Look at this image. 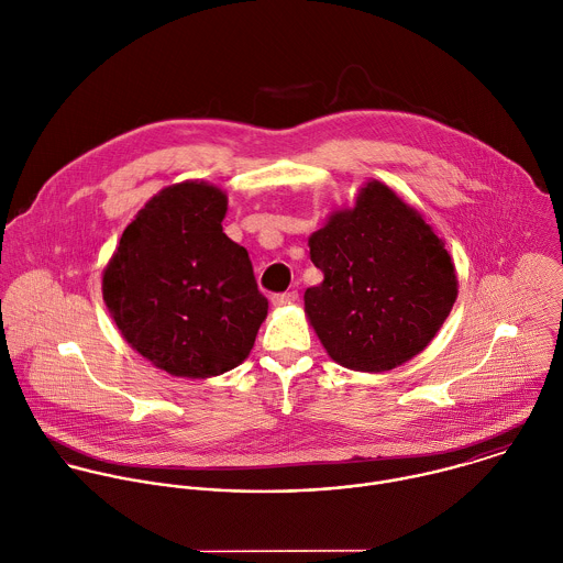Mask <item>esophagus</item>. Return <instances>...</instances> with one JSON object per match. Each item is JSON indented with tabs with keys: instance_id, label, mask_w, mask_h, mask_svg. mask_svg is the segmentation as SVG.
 I'll list each match as a JSON object with an SVG mask.
<instances>
[{
	"instance_id": "1",
	"label": "esophagus",
	"mask_w": 563,
	"mask_h": 563,
	"mask_svg": "<svg viewBox=\"0 0 563 563\" xmlns=\"http://www.w3.org/2000/svg\"><path fill=\"white\" fill-rule=\"evenodd\" d=\"M299 299V292L297 290H288V292H277L271 297L273 306H288V303H295Z\"/></svg>"
}]
</instances>
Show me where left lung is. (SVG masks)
<instances>
[{
  "label": "left lung",
  "mask_w": 563,
  "mask_h": 563,
  "mask_svg": "<svg viewBox=\"0 0 563 563\" xmlns=\"http://www.w3.org/2000/svg\"><path fill=\"white\" fill-rule=\"evenodd\" d=\"M308 246L323 282L306 290V314L343 367L402 365L427 347L457 297L444 242L376 180L361 189L354 209L332 213Z\"/></svg>",
  "instance_id": "left-lung-1"
}]
</instances>
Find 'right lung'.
Returning <instances> with one entry per match:
<instances>
[{
  "instance_id": "obj_1",
  "label": "right lung",
  "mask_w": 563,
  "mask_h": 563,
  "mask_svg": "<svg viewBox=\"0 0 563 563\" xmlns=\"http://www.w3.org/2000/svg\"><path fill=\"white\" fill-rule=\"evenodd\" d=\"M224 216L218 187H167L123 231L103 273V299L125 341L174 376L238 367L268 312L249 251L222 231Z\"/></svg>"
}]
</instances>
